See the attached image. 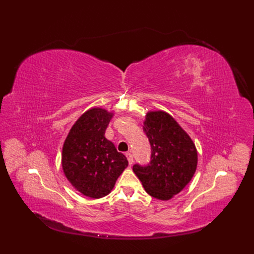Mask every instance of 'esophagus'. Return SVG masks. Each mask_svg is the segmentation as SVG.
<instances>
[{
	"mask_svg": "<svg viewBox=\"0 0 254 254\" xmlns=\"http://www.w3.org/2000/svg\"><path fill=\"white\" fill-rule=\"evenodd\" d=\"M126 156H127V161H128V164H129V165H132V163H134V158H132V154H131L130 152H127V153H126Z\"/></svg>",
	"mask_w": 254,
	"mask_h": 254,
	"instance_id": "1",
	"label": "esophagus"
}]
</instances>
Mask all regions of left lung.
<instances>
[{"label": "left lung", "instance_id": "obj_1", "mask_svg": "<svg viewBox=\"0 0 254 254\" xmlns=\"http://www.w3.org/2000/svg\"><path fill=\"white\" fill-rule=\"evenodd\" d=\"M143 130L151 146L148 165H134L146 192L167 201L191 180L197 165L195 146L176 120L164 111L146 115Z\"/></svg>", "mask_w": 254, "mask_h": 254}]
</instances>
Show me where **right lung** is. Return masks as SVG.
<instances>
[{
  "label": "right lung",
  "instance_id": "add662e5",
  "mask_svg": "<svg viewBox=\"0 0 254 254\" xmlns=\"http://www.w3.org/2000/svg\"><path fill=\"white\" fill-rule=\"evenodd\" d=\"M112 116L102 108L89 109L78 118L63 146L65 177L78 191L92 198L108 194L128 165L127 157L105 138Z\"/></svg>",
  "mask_w": 254,
  "mask_h": 254
}]
</instances>
